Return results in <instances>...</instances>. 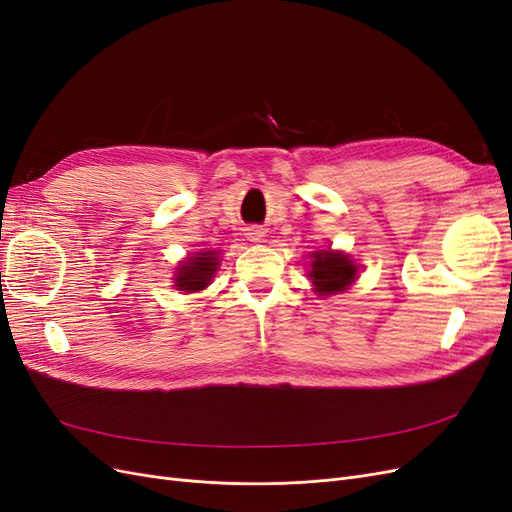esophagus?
<instances>
[{"mask_svg":"<svg viewBox=\"0 0 512 512\" xmlns=\"http://www.w3.org/2000/svg\"><path fill=\"white\" fill-rule=\"evenodd\" d=\"M245 235H247V239H250V241H254V243H260L262 239H265V230L258 228V226H252V228H247Z\"/></svg>","mask_w":512,"mask_h":512,"instance_id":"1","label":"esophagus"}]
</instances>
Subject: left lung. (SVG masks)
Instances as JSON below:
<instances>
[{"mask_svg":"<svg viewBox=\"0 0 512 512\" xmlns=\"http://www.w3.org/2000/svg\"><path fill=\"white\" fill-rule=\"evenodd\" d=\"M309 277L320 294H335L346 290L356 277V267L344 254L335 252H316L312 260Z\"/></svg>","mask_w":512,"mask_h":512,"instance_id":"left-lung-1","label":"left lung"}]
</instances>
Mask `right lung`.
<instances>
[{
	"mask_svg": "<svg viewBox=\"0 0 512 512\" xmlns=\"http://www.w3.org/2000/svg\"><path fill=\"white\" fill-rule=\"evenodd\" d=\"M218 271V252H196L177 269L175 286L185 292H196L209 286L213 273Z\"/></svg>",
	"mask_w": 512,
	"mask_h": 512,
	"instance_id": "obj_1",
	"label": "right lung"
}]
</instances>
